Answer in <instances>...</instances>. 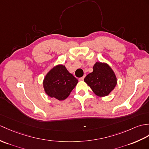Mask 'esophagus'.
<instances>
[{"mask_svg":"<svg viewBox=\"0 0 149 149\" xmlns=\"http://www.w3.org/2000/svg\"><path fill=\"white\" fill-rule=\"evenodd\" d=\"M85 76V75H84ZM84 77H81V78H79V81H83V80H84Z\"/></svg>","mask_w":149,"mask_h":149,"instance_id":"34e87169","label":"esophagus"}]
</instances>
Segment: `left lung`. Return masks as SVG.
Here are the masks:
<instances>
[{
  "instance_id": "8db88e82",
  "label": "left lung",
  "mask_w": 149,
  "mask_h": 149,
  "mask_svg": "<svg viewBox=\"0 0 149 149\" xmlns=\"http://www.w3.org/2000/svg\"><path fill=\"white\" fill-rule=\"evenodd\" d=\"M91 73L86 75L84 82L99 97L109 95L117 85L116 75L109 64L96 62Z\"/></svg>"
}]
</instances>
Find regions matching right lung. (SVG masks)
<instances>
[{
    "label": "right lung",
    "instance_id": "obj_1",
    "mask_svg": "<svg viewBox=\"0 0 149 149\" xmlns=\"http://www.w3.org/2000/svg\"><path fill=\"white\" fill-rule=\"evenodd\" d=\"M78 80L63 65H57L46 74L43 80L45 93L51 98L62 101L70 95Z\"/></svg>",
    "mask_w": 149,
    "mask_h": 149
}]
</instances>
